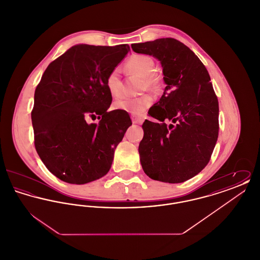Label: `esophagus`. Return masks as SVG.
Returning a JSON list of instances; mask_svg holds the SVG:
<instances>
[{"mask_svg": "<svg viewBox=\"0 0 260 260\" xmlns=\"http://www.w3.org/2000/svg\"><path fill=\"white\" fill-rule=\"evenodd\" d=\"M132 121L134 124H139L140 123V120L138 118H136L135 116H132Z\"/></svg>", "mask_w": 260, "mask_h": 260, "instance_id": "esophagus-1", "label": "esophagus"}]
</instances>
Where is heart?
<instances>
[{
	"mask_svg": "<svg viewBox=\"0 0 260 260\" xmlns=\"http://www.w3.org/2000/svg\"><path fill=\"white\" fill-rule=\"evenodd\" d=\"M125 67L132 73L143 78L144 87L148 89H156L159 85L158 77L154 74L155 62L145 54L133 55L126 63ZM106 87L113 98H118L123 92V83L121 80L119 69H114L106 79ZM151 105V99L149 96L140 98H121L115 100L113 107L116 110L127 112L129 114L139 116Z\"/></svg>",
	"mask_w": 260,
	"mask_h": 260,
	"instance_id": "1",
	"label": "heart"
}]
</instances>
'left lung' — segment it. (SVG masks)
<instances>
[{"mask_svg": "<svg viewBox=\"0 0 260 260\" xmlns=\"http://www.w3.org/2000/svg\"><path fill=\"white\" fill-rule=\"evenodd\" d=\"M132 49L160 61L167 85L149 110L159 122L142 124V169L154 180L184 182L208 165L218 137V100L210 75L198 56L173 38L133 44Z\"/></svg>", "mask_w": 260, "mask_h": 260, "instance_id": "obj_1", "label": "left lung"}]
</instances>
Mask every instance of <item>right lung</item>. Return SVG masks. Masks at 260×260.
I'll use <instances>...</instances> for the list:
<instances>
[{"instance_id": "right-lung-1", "label": "right lung", "mask_w": 260, "mask_h": 260, "mask_svg": "<svg viewBox=\"0 0 260 260\" xmlns=\"http://www.w3.org/2000/svg\"><path fill=\"white\" fill-rule=\"evenodd\" d=\"M129 50L126 44L76 45L50 63L36 87L35 147L62 181L86 184L111 169L115 149L132 122L121 111L107 112L112 95L106 79ZM87 116L101 121L88 124Z\"/></svg>"}]
</instances>
